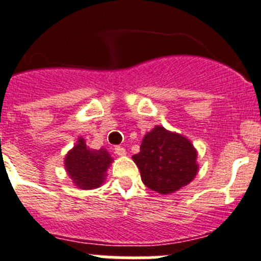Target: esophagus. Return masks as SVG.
<instances>
[{"label":"esophagus","mask_w":261,"mask_h":261,"mask_svg":"<svg viewBox=\"0 0 261 261\" xmlns=\"http://www.w3.org/2000/svg\"><path fill=\"white\" fill-rule=\"evenodd\" d=\"M115 154H117L119 156H124L126 154V150L124 149V147L116 146V147H115Z\"/></svg>","instance_id":"esophagus-1"}]
</instances>
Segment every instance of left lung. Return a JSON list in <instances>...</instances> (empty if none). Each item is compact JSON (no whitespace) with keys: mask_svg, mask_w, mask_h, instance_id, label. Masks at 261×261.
Returning a JSON list of instances; mask_svg holds the SVG:
<instances>
[{"mask_svg":"<svg viewBox=\"0 0 261 261\" xmlns=\"http://www.w3.org/2000/svg\"><path fill=\"white\" fill-rule=\"evenodd\" d=\"M147 188L170 195L186 187L199 171L197 150L183 135L155 125L142 138L140 153L132 156Z\"/></svg>","mask_w":261,"mask_h":261,"instance_id":"8db88e82","label":"left lung"}]
</instances>
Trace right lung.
<instances>
[{"mask_svg":"<svg viewBox=\"0 0 261 261\" xmlns=\"http://www.w3.org/2000/svg\"><path fill=\"white\" fill-rule=\"evenodd\" d=\"M114 162L106 149H90L84 137H78L77 142L65 155L66 174L73 184L80 190H94L106 181L107 170Z\"/></svg>","mask_w":261,"mask_h":261,"instance_id":"1","label":"right lung"}]
</instances>
